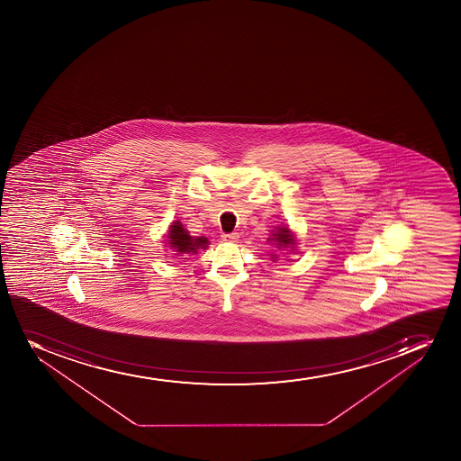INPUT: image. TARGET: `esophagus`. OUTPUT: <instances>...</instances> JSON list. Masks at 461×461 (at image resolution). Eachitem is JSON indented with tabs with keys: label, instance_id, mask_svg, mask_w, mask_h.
Here are the masks:
<instances>
[{
	"label": "esophagus",
	"instance_id": "obj_1",
	"mask_svg": "<svg viewBox=\"0 0 461 461\" xmlns=\"http://www.w3.org/2000/svg\"><path fill=\"white\" fill-rule=\"evenodd\" d=\"M239 234L238 233H228V234H222V240L223 242H238Z\"/></svg>",
	"mask_w": 461,
	"mask_h": 461
}]
</instances>
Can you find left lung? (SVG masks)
Instances as JSON below:
<instances>
[{
  "label": "left lung",
  "mask_w": 461,
  "mask_h": 461,
  "mask_svg": "<svg viewBox=\"0 0 461 461\" xmlns=\"http://www.w3.org/2000/svg\"><path fill=\"white\" fill-rule=\"evenodd\" d=\"M267 242L272 243L276 247V249H288V251L297 252L296 234L293 233L288 225H278L275 230L270 231V236L267 238ZM272 260H276V254H270Z\"/></svg>",
  "instance_id": "left-lung-1"
}]
</instances>
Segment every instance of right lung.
<instances>
[{"mask_svg": "<svg viewBox=\"0 0 461 461\" xmlns=\"http://www.w3.org/2000/svg\"><path fill=\"white\" fill-rule=\"evenodd\" d=\"M164 238L165 245L173 254L169 257L183 258V260H187V256H195L196 252L205 249L210 245L209 239L204 236H191L180 221L171 222Z\"/></svg>", "mask_w": 461, "mask_h": 461, "instance_id": "add662e5", "label": "right lung"}]
</instances>
